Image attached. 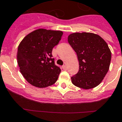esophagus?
Wrapping results in <instances>:
<instances>
[{
	"mask_svg": "<svg viewBox=\"0 0 122 122\" xmlns=\"http://www.w3.org/2000/svg\"><path fill=\"white\" fill-rule=\"evenodd\" d=\"M62 68H63V69L64 70H67V66L66 65H63L62 66Z\"/></svg>",
	"mask_w": 122,
	"mask_h": 122,
	"instance_id": "34e87169",
	"label": "esophagus"
}]
</instances>
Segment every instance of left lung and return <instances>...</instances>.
Segmentation results:
<instances>
[{
	"label": "left lung",
	"mask_w": 122,
	"mask_h": 122,
	"mask_svg": "<svg viewBox=\"0 0 122 122\" xmlns=\"http://www.w3.org/2000/svg\"><path fill=\"white\" fill-rule=\"evenodd\" d=\"M68 42L76 53L79 71L71 77L75 86L83 89L98 86L109 70L111 52L107 43L92 33H74Z\"/></svg>",
	"instance_id": "8db88e82"
}]
</instances>
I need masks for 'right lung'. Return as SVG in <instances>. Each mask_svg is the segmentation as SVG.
I'll list each match as a JSON object with an SVG mask.
<instances>
[{
  "label": "right lung",
  "mask_w": 122,
  "mask_h": 122,
  "mask_svg": "<svg viewBox=\"0 0 122 122\" xmlns=\"http://www.w3.org/2000/svg\"><path fill=\"white\" fill-rule=\"evenodd\" d=\"M62 36L61 31L39 29L29 33L20 42L17 50L18 65L29 83L44 88L56 82L61 68L56 65L52 52Z\"/></svg>",
  "instance_id": "add662e5"
}]
</instances>
